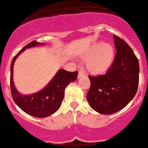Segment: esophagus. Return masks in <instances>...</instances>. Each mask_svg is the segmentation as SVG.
I'll return each mask as SVG.
<instances>
[{
	"label": "esophagus",
	"mask_w": 148,
	"mask_h": 148,
	"mask_svg": "<svg viewBox=\"0 0 148 148\" xmlns=\"http://www.w3.org/2000/svg\"><path fill=\"white\" fill-rule=\"evenodd\" d=\"M83 75H84V71H82V70H79L78 74V78H80V77H82Z\"/></svg>",
	"instance_id": "34e87169"
}]
</instances>
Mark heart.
<instances>
[{
	"label": "heart",
	"mask_w": 148,
	"mask_h": 148,
	"mask_svg": "<svg viewBox=\"0 0 148 148\" xmlns=\"http://www.w3.org/2000/svg\"><path fill=\"white\" fill-rule=\"evenodd\" d=\"M86 62L88 71L98 74L105 72L112 66L114 58V49L112 45L98 42L93 45L82 55Z\"/></svg>",
	"instance_id": "b5f03b06"
}]
</instances>
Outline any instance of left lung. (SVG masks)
Wrapping results in <instances>:
<instances>
[{"label": "left lung", "instance_id": "8db88e82", "mask_svg": "<svg viewBox=\"0 0 148 148\" xmlns=\"http://www.w3.org/2000/svg\"><path fill=\"white\" fill-rule=\"evenodd\" d=\"M116 55L104 74L89 76L90 88L86 99L93 110L103 114L117 112L133 99L137 92L139 65L132 48L113 36Z\"/></svg>", "mask_w": 148, "mask_h": 148}]
</instances>
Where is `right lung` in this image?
Segmentation results:
<instances>
[{"mask_svg": "<svg viewBox=\"0 0 148 148\" xmlns=\"http://www.w3.org/2000/svg\"><path fill=\"white\" fill-rule=\"evenodd\" d=\"M45 44L36 41H31L18 52L11 63L10 86L12 99L23 112L36 118H46L57 112L64 98V90L70 82L76 80L77 71L69 72L60 69L45 88L37 93L23 95L15 88L13 82V67L16 58L27 48L40 46Z\"/></svg>", "mask_w": 148, "mask_h": 148, "instance_id": "obj_1", "label": "right lung"}]
</instances>
